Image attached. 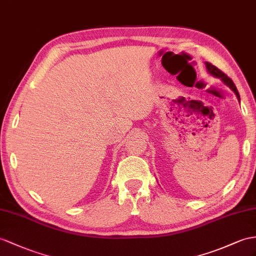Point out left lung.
<instances>
[{
	"label": "left lung",
	"instance_id": "1",
	"mask_svg": "<svg viewBox=\"0 0 256 256\" xmlns=\"http://www.w3.org/2000/svg\"><path fill=\"white\" fill-rule=\"evenodd\" d=\"M206 69H208V71L210 72V74H211L212 76H218V78H220L222 81H224L229 88H230L234 92V94L237 95V98L238 100H240V95H239V93H238V90H237V88H236V85H234V83L232 82V80L230 78H228L227 76V74H225L224 72H222L220 69H218V67H215L214 64H212L211 62H206Z\"/></svg>",
	"mask_w": 256,
	"mask_h": 256
}]
</instances>
